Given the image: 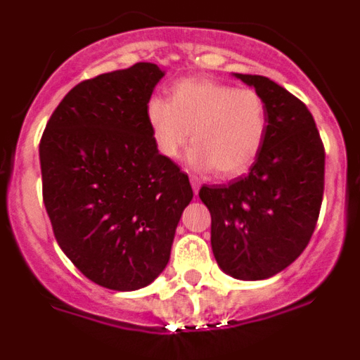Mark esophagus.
Segmentation results:
<instances>
[{
    "label": "esophagus",
    "mask_w": 360,
    "mask_h": 360,
    "mask_svg": "<svg viewBox=\"0 0 360 360\" xmlns=\"http://www.w3.org/2000/svg\"><path fill=\"white\" fill-rule=\"evenodd\" d=\"M191 186H193V191H195V195L198 193L200 189V180L196 176H191Z\"/></svg>",
    "instance_id": "1"
}]
</instances>
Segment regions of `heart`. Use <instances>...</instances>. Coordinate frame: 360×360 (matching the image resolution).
<instances>
[{"mask_svg": "<svg viewBox=\"0 0 360 360\" xmlns=\"http://www.w3.org/2000/svg\"><path fill=\"white\" fill-rule=\"evenodd\" d=\"M146 122L158 153L176 158L193 142L189 164L219 176L245 173L262 153L269 131V108L252 88H236L207 77L174 82L171 97L153 95Z\"/></svg>", "mask_w": 360, "mask_h": 360, "instance_id": "b5f03b06", "label": "heart"}]
</instances>
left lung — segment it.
I'll list each match as a JSON object with an SVG mask.
<instances>
[{
	"label": "left lung",
	"mask_w": 360,
	"mask_h": 360,
	"mask_svg": "<svg viewBox=\"0 0 360 360\" xmlns=\"http://www.w3.org/2000/svg\"><path fill=\"white\" fill-rule=\"evenodd\" d=\"M262 94L269 131L249 174L203 186L211 247L225 274L259 281L294 263L311 238L324 191V148L314 117L297 97L263 75L234 73Z\"/></svg>",
	"instance_id": "8db88e82"
}]
</instances>
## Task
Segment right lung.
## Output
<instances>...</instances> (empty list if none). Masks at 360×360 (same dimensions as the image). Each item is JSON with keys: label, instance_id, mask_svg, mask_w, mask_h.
<instances>
[{"label": "right lung", "instance_id": "1", "mask_svg": "<svg viewBox=\"0 0 360 360\" xmlns=\"http://www.w3.org/2000/svg\"><path fill=\"white\" fill-rule=\"evenodd\" d=\"M164 75L136 63L79 82L41 136L43 200L57 243L110 290H139L160 276L193 200L187 174L158 153L146 122Z\"/></svg>", "mask_w": 360, "mask_h": 360}]
</instances>
